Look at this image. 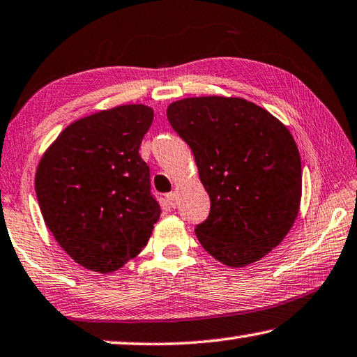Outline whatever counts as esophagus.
Masks as SVG:
<instances>
[{
	"label": "esophagus",
	"mask_w": 357,
	"mask_h": 357,
	"mask_svg": "<svg viewBox=\"0 0 357 357\" xmlns=\"http://www.w3.org/2000/svg\"><path fill=\"white\" fill-rule=\"evenodd\" d=\"M166 200H167V204H169L172 208L177 206V194L176 192H167L166 194Z\"/></svg>",
	"instance_id": "obj_1"
}]
</instances>
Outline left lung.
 <instances>
[{"label":"left lung","instance_id":"left-lung-1","mask_svg":"<svg viewBox=\"0 0 357 357\" xmlns=\"http://www.w3.org/2000/svg\"><path fill=\"white\" fill-rule=\"evenodd\" d=\"M167 119L191 147L211 211L196 227L202 247L245 267L280 245L300 211L301 160L287 127L242 98H185Z\"/></svg>","mask_w":357,"mask_h":357}]
</instances>
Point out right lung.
<instances>
[{
  "instance_id": "add662e5",
  "label": "right lung",
  "mask_w": 357,
  "mask_h": 357,
  "mask_svg": "<svg viewBox=\"0 0 357 357\" xmlns=\"http://www.w3.org/2000/svg\"><path fill=\"white\" fill-rule=\"evenodd\" d=\"M153 121L126 104L74 121L40 158L36 192L46 227L70 257L112 273L149 241L161 208L151 194L139 146Z\"/></svg>"
}]
</instances>
